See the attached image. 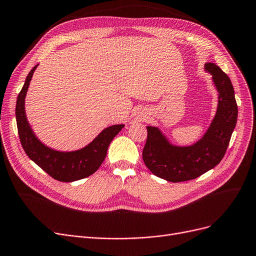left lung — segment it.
<instances>
[{
  "label": "left lung",
  "instance_id": "obj_1",
  "mask_svg": "<svg viewBox=\"0 0 256 256\" xmlns=\"http://www.w3.org/2000/svg\"><path fill=\"white\" fill-rule=\"evenodd\" d=\"M205 69L218 91V105L207 132L188 147L173 146L156 127H147L142 160L153 174L172 182L194 180L216 167L228 148L238 120V104L229 76L213 63Z\"/></svg>",
  "mask_w": 256,
  "mask_h": 256
}]
</instances>
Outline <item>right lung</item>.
Returning <instances> with one entry per match:
<instances>
[{
    "label": "right lung",
    "mask_w": 256,
    "mask_h": 256,
    "mask_svg": "<svg viewBox=\"0 0 256 256\" xmlns=\"http://www.w3.org/2000/svg\"><path fill=\"white\" fill-rule=\"evenodd\" d=\"M36 66L30 70L16 98V125L24 151L30 160L56 180L69 182L94 174L104 162L111 140L124 128V125H114L104 129L88 146L76 151L60 152L46 147L30 128L24 107L29 83Z\"/></svg>",
    "instance_id": "right-lung-1"
}]
</instances>
